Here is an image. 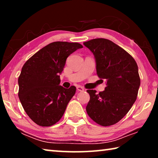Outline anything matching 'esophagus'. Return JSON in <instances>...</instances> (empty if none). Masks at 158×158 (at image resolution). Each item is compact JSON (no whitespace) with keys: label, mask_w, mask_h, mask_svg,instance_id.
<instances>
[{"label":"esophagus","mask_w":158,"mask_h":158,"mask_svg":"<svg viewBox=\"0 0 158 158\" xmlns=\"http://www.w3.org/2000/svg\"><path fill=\"white\" fill-rule=\"evenodd\" d=\"M77 90H78V91L83 92L84 90V89L82 86H79V85H78V86H77Z\"/></svg>","instance_id":"34e87169"}]
</instances>
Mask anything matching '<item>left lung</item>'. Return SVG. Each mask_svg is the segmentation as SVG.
I'll use <instances>...</instances> for the list:
<instances>
[{"label": "left lung", "mask_w": 158, "mask_h": 158, "mask_svg": "<svg viewBox=\"0 0 158 158\" xmlns=\"http://www.w3.org/2000/svg\"><path fill=\"white\" fill-rule=\"evenodd\" d=\"M84 44L94 55L98 76L106 80L105 90L99 94L95 90H87V114L102 126L114 125L137 99L140 86L137 64L126 51L107 39H93Z\"/></svg>", "instance_id": "8db88e82"}]
</instances>
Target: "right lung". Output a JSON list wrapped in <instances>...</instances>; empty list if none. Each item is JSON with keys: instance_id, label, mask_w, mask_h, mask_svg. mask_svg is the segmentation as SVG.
Returning a JSON list of instances; mask_svg holds the SVG:
<instances>
[{"instance_id": "right-lung-1", "label": "right lung", "mask_w": 158, "mask_h": 158, "mask_svg": "<svg viewBox=\"0 0 158 158\" xmlns=\"http://www.w3.org/2000/svg\"><path fill=\"white\" fill-rule=\"evenodd\" d=\"M82 47L77 42H52L23 65L18 79V95L26 113L36 124L52 126L62 118L76 87L60 85V74L67 58Z\"/></svg>"}]
</instances>
